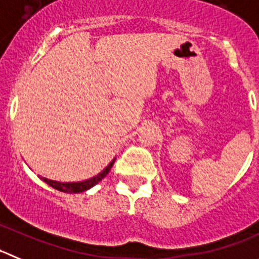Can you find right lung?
Returning a JSON list of instances; mask_svg holds the SVG:
<instances>
[{
    "instance_id": "right-lung-1",
    "label": "right lung",
    "mask_w": 259,
    "mask_h": 259,
    "mask_svg": "<svg viewBox=\"0 0 259 259\" xmlns=\"http://www.w3.org/2000/svg\"><path fill=\"white\" fill-rule=\"evenodd\" d=\"M115 159L113 158L112 161H111L110 163H108L107 166H106L105 168H103L102 171H101L100 174H97L96 176H93V178L91 179H87V180H83V181H74V183H61V181H55V180H50V179L47 178H40L43 181H45L46 184H48L50 187H52L53 189L56 190H60V192H64V193H83V192H87V190H89L91 188H93L94 185H97L98 183H100L101 180H102L103 178H105L106 175H107L108 172H110L111 167H112L113 162H115Z\"/></svg>"
}]
</instances>
